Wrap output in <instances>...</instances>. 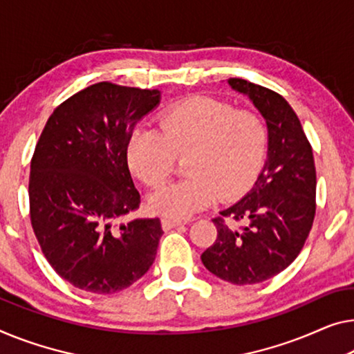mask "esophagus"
Listing matches in <instances>:
<instances>
[{"mask_svg":"<svg viewBox=\"0 0 354 354\" xmlns=\"http://www.w3.org/2000/svg\"><path fill=\"white\" fill-rule=\"evenodd\" d=\"M181 224H184V223H183V221H179V219H170V218H163L162 219V225H163V229H165V230L178 227V225H181Z\"/></svg>","mask_w":354,"mask_h":354,"instance_id":"1","label":"esophagus"}]
</instances>
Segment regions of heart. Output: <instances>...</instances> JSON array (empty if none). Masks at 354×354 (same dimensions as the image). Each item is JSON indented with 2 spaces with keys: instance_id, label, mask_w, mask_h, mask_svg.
<instances>
[{
  "instance_id": "obj_1",
  "label": "heart",
  "mask_w": 354,
  "mask_h": 354,
  "mask_svg": "<svg viewBox=\"0 0 354 354\" xmlns=\"http://www.w3.org/2000/svg\"><path fill=\"white\" fill-rule=\"evenodd\" d=\"M268 129L259 114L208 97H194L167 109L159 131L140 129L127 145L130 171L160 187L184 159L189 178L160 189L151 208L170 219H186L219 197L230 200L252 186L266 162Z\"/></svg>"
}]
</instances>
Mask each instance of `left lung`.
<instances>
[{
  "label": "left lung",
  "instance_id": "obj_1",
  "mask_svg": "<svg viewBox=\"0 0 354 354\" xmlns=\"http://www.w3.org/2000/svg\"><path fill=\"white\" fill-rule=\"evenodd\" d=\"M227 82L266 119L268 151L250 191L213 219L218 236L202 262L213 275L243 286L278 275L299 256L315 219L316 170L297 114L281 95L245 79ZM224 217L244 225L235 230Z\"/></svg>",
  "mask_w": 354,
  "mask_h": 354
}]
</instances>
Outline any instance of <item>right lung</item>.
Listing matches in <instances>:
<instances>
[{"instance_id": "1", "label": "right lung", "mask_w": 354, "mask_h": 354, "mask_svg": "<svg viewBox=\"0 0 354 354\" xmlns=\"http://www.w3.org/2000/svg\"><path fill=\"white\" fill-rule=\"evenodd\" d=\"M160 95L157 88L93 84L55 108L36 145L31 225L52 268L82 291H124L156 259L160 219L119 221L141 202L127 145Z\"/></svg>"}]
</instances>
